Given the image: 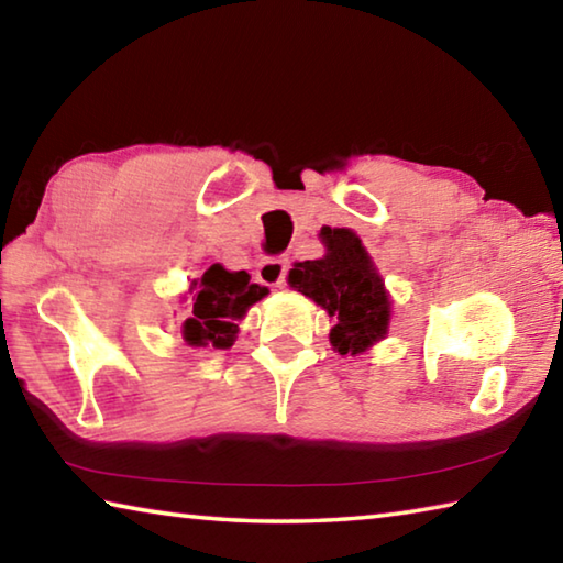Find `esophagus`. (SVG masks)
<instances>
[{
    "label": "esophagus",
    "mask_w": 563,
    "mask_h": 563,
    "mask_svg": "<svg viewBox=\"0 0 563 563\" xmlns=\"http://www.w3.org/2000/svg\"><path fill=\"white\" fill-rule=\"evenodd\" d=\"M288 258H265L255 268V278H258V283L268 285V288H280L285 283V275H288Z\"/></svg>",
    "instance_id": "34e87169"
}]
</instances>
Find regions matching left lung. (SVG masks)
I'll use <instances>...</instances> for the list:
<instances>
[{
    "mask_svg": "<svg viewBox=\"0 0 563 563\" xmlns=\"http://www.w3.org/2000/svg\"><path fill=\"white\" fill-rule=\"evenodd\" d=\"M325 255L295 263L288 283L335 320L330 342L340 355H360L387 335L389 295L373 258L350 228H322Z\"/></svg>",
    "mask_w": 563,
    "mask_h": 563,
    "instance_id": "8db88e82",
    "label": "left lung"
}]
</instances>
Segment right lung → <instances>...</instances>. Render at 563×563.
Returning a JSON list of instances; mask_svg holds the SVG:
<instances>
[{
    "label": "right lung",
    "instance_id": "add662e5",
    "mask_svg": "<svg viewBox=\"0 0 563 563\" xmlns=\"http://www.w3.org/2000/svg\"><path fill=\"white\" fill-rule=\"evenodd\" d=\"M194 292V312L184 322V340L190 347L225 350L238 335L235 320H241L251 305L268 295V288L251 283L245 271L231 273L223 265H211L201 283H190Z\"/></svg>",
    "mask_w": 563,
    "mask_h": 563
}]
</instances>
